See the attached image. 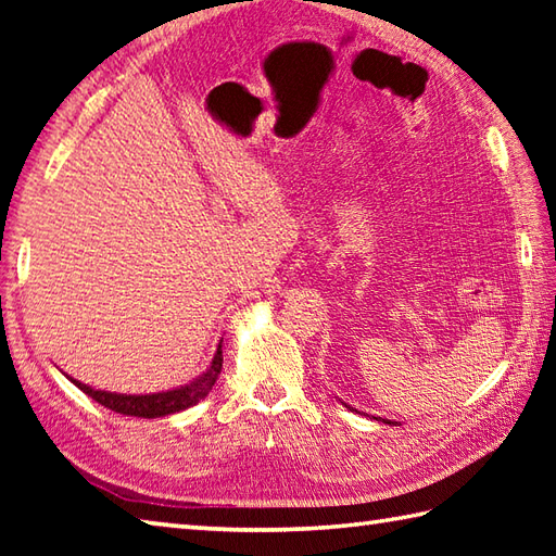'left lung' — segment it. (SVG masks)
I'll use <instances>...</instances> for the list:
<instances>
[{"label": "left lung", "mask_w": 556, "mask_h": 556, "mask_svg": "<svg viewBox=\"0 0 556 556\" xmlns=\"http://www.w3.org/2000/svg\"><path fill=\"white\" fill-rule=\"evenodd\" d=\"M341 404H344V401H341ZM344 406H346V408H351L349 404H344ZM351 410H353V408H351ZM375 420H377V418H375ZM384 422H389V420H384ZM389 425H392V422H389Z\"/></svg>", "instance_id": "left-lung-1"}]
</instances>
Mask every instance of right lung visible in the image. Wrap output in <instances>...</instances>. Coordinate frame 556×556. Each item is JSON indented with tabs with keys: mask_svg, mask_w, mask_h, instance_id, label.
Wrapping results in <instances>:
<instances>
[{
	"mask_svg": "<svg viewBox=\"0 0 556 556\" xmlns=\"http://www.w3.org/2000/svg\"><path fill=\"white\" fill-rule=\"evenodd\" d=\"M219 372H222V341L215 351V358H212L210 368L203 375H198L195 380H191L188 384L167 389V392L116 394V392H104V389H92L90 384H83L68 375L66 377L80 389V392H86L90 399H96L104 408L124 413V416H136V418H164V416H172V413H181L186 408H191L200 399H205L210 394V389L215 387Z\"/></svg>",
	"mask_w": 556,
	"mask_h": 556,
	"instance_id": "1",
	"label": "right lung"
}]
</instances>
